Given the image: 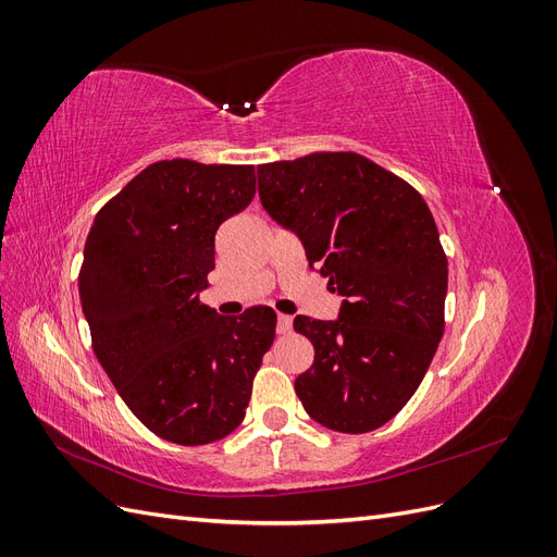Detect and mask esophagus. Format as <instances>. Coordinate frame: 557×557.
Masks as SVG:
<instances>
[{
  "instance_id": "1",
  "label": "esophagus",
  "mask_w": 557,
  "mask_h": 557,
  "mask_svg": "<svg viewBox=\"0 0 557 557\" xmlns=\"http://www.w3.org/2000/svg\"><path fill=\"white\" fill-rule=\"evenodd\" d=\"M293 330V318L278 313V323H276V332L278 334H288Z\"/></svg>"
}]
</instances>
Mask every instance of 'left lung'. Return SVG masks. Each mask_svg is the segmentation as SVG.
<instances>
[{
  "mask_svg": "<svg viewBox=\"0 0 557 557\" xmlns=\"http://www.w3.org/2000/svg\"><path fill=\"white\" fill-rule=\"evenodd\" d=\"M272 221L344 297L339 318H295L313 344L295 393L315 423L372 432L401 411L444 334L448 262L434 218L407 181L358 153L258 166Z\"/></svg>",
  "mask_w": 557,
  "mask_h": 557,
  "instance_id": "1",
  "label": "left lung"
}]
</instances>
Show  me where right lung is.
<instances>
[{
	"label": "right lung",
	"mask_w": 557,
	"mask_h": 557,
	"mask_svg": "<svg viewBox=\"0 0 557 557\" xmlns=\"http://www.w3.org/2000/svg\"><path fill=\"white\" fill-rule=\"evenodd\" d=\"M256 197L252 164L162 160L99 209L78 295L117 395L162 440L201 446L242 425L276 313L201 305L215 230Z\"/></svg>",
	"instance_id": "add662e5"
}]
</instances>
